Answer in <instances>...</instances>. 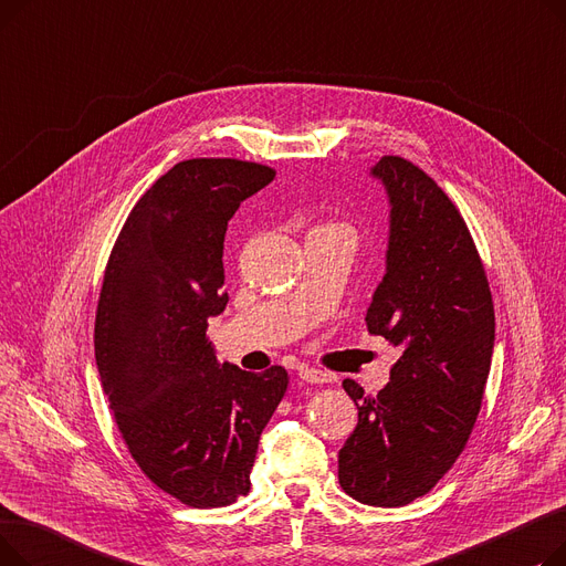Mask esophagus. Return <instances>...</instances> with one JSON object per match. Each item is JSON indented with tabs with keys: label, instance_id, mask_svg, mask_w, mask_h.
<instances>
[{
	"label": "esophagus",
	"instance_id": "obj_1",
	"mask_svg": "<svg viewBox=\"0 0 566 566\" xmlns=\"http://www.w3.org/2000/svg\"><path fill=\"white\" fill-rule=\"evenodd\" d=\"M298 376H301L305 382H328V380H333L331 374H325V371L314 369V367H307V365H301V367H298Z\"/></svg>",
	"mask_w": 566,
	"mask_h": 566
}]
</instances>
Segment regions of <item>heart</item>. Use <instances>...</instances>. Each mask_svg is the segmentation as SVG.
<instances>
[{
  "instance_id": "1",
  "label": "heart",
  "mask_w": 566,
  "mask_h": 566,
  "mask_svg": "<svg viewBox=\"0 0 566 566\" xmlns=\"http://www.w3.org/2000/svg\"><path fill=\"white\" fill-rule=\"evenodd\" d=\"M321 229H344V227H339V224H328V227H321Z\"/></svg>"
}]
</instances>
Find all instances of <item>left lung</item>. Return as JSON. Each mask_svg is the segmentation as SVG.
Returning a JSON list of instances; mask_svg holds the SVG:
<instances>
[{
  "label": "left lung",
  "instance_id": "8db88e82",
  "mask_svg": "<svg viewBox=\"0 0 566 566\" xmlns=\"http://www.w3.org/2000/svg\"><path fill=\"white\" fill-rule=\"evenodd\" d=\"M369 176L388 195L390 229L365 321L401 355L374 397L344 380L358 424L339 450V484L371 507H403L463 452L482 408L495 314L470 231L433 178L397 156Z\"/></svg>",
  "mask_w": 566,
  "mask_h": 566
}]
</instances>
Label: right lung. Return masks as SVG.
<instances>
[{"label": "right lung", "instance_id": "1", "mask_svg": "<svg viewBox=\"0 0 566 566\" xmlns=\"http://www.w3.org/2000/svg\"><path fill=\"white\" fill-rule=\"evenodd\" d=\"M271 167L229 158L174 165L135 203L109 254L96 365L144 474L190 507L250 491L259 436L286 392L282 367L220 363L208 318L224 312V233Z\"/></svg>", "mask_w": 566, "mask_h": 566}]
</instances>
